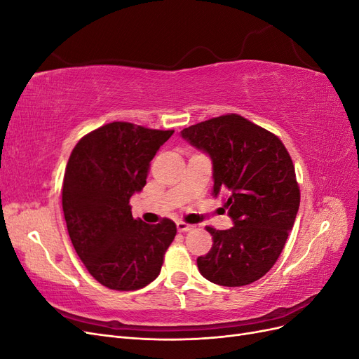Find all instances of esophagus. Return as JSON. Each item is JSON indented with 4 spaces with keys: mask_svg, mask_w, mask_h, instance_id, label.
Listing matches in <instances>:
<instances>
[{
    "mask_svg": "<svg viewBox=\"0 0 359 359\" xmlns=\"http://www.w3.org/2000/svg\"><path fill=\"white\" fill-rule=\"evenodd\" d=\"M194 227H196V226L190 224V223H186V222H178V223H177L178 232H189V231H193Z\"/></svg>",
    "mask_w": 359,
    "mask_h": 359,
    "instance_id": "34e87169",
    "label": "esophagus"
}]
</instances>
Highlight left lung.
Here are the masks:
<instances>
[{
  "instance_id": "left-lung-1",
  "label": "left lung",
  "mask_w": 359,
  "mask_h": 359,
  "mask_svg": "<svg viewBox=\"0 0 359 359\" xmlns=\"http://www.w3.org/2000/svg\"><path fill=\"white\" fill-rule=\"evenodd\" d=\"M181 136L210 154L214 196L224 198L233 227L217 231L212 247L198 257L201 274L215 285L253 283L274 266L299 208V186L283 142L238 114L184 128Z\"/></svg>"
}]
</instances>
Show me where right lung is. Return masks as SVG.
<instances>
[{
	"label": "right lung",
	"instance_id": "1",
	"mask_svg": "<svg viewBox=\"0 0 359 359\" xmlns=\"http://www.w3.org/2000/svg\"><path fill=\"white\" fill-rule=\"evenodd\" d=\"M173 130L114 121L73 148L62 181V211L76 253L100 285L137 290L160 269L177 226L133 219L130 198L147 184L149 161Z\"/></svg>",
	"mask_w": 359,
	"mask_h": 359
}]
</instances>
